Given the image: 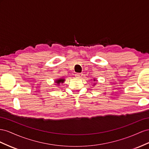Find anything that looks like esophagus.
I'll return each instance as SVG.
<instances>
[{"label":"esophagus","instance_id":"1","mask_svg":"<svg viewBox=\"0 0 149 149\" xmlns=\"http://www.w3.org/2000/svg\"><path fill=\"white\" fill-rule=\"evenodd\" d=\"M83 75V74H82V73H78V74H77L75 75V76H76V77H77V78H80V77H82V76Z\"/></svg>","mask_w":149,"mask_h":149}]
</instances>
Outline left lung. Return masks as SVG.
Masks as SVG:
<instances>
[{
	"instance_id": "1",
	"label": "left lung",
	"mask_w": 149,
	"mask_h": 149,
	"mask_svg": "<svg viewBox=\"0 0 149 149\" xmlns=\"http://www.w3.org/2000/svg\"><path fill=\"white\" fill-rule=\"evenodd\" d=\"M93 81H95V80L94 79V80H93Z\"/></svg>"
}]
</instances>
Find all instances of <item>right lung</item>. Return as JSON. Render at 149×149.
I'll list each match as a JSON object with an SVG mask.
<instances>
[{
  "instance_id": "right-lung-1",
  "label": "right lung",
  "mask_w": 149,
  "mask_h": 149,
  "mask_svg": "<svg viewBox=\"0 0 149 149\" xmlns=\"http://www.w3.org/2000/svg\"><path fill=\"white\" fill-rule=\"evenodd\" d=\"M64 81H65V79L60 78V79L56 80V81H55V82L56 83V85H57V86H59V84H60L61 83H63V82Z\"/></svg>"
}]
</instances>
